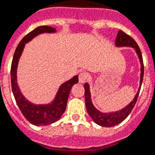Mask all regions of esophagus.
I'll list each match as a JSON object with an SVG mask.
<instances>
[{"mask_svg":"<svg viewBox=\"0 0 155 155\" xmlns=\"http://www.w3.org/2000/svg\"><path fill=\"white\" fill-rule=\"evenodd\" d=\"M86 79V73H84V72H81L80 74L79 75V82L80 83H85Z\"/></svg>","mask_w":155,"mask_h":155,"instance_id":"34e87169","label":"esophagus"}]
</instances>
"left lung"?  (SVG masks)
<instances>
[{
    "instance_id": "left-lung-1",
    "label": "left lung",
    "mask_w": 155,
    "mask_h": 155,
    "mask_svg": "<svg viewBox=\"0 0 155 155\" xmlns=\"http://www.w3.org/2000/svg\"><path fill=\"white\" fill-rule=\"evenodd\" d=\"M115 45L116 47H131L134 49L135 52L138 56L139 61H140V86H139L138 90H137L136 95H135L134 98L127 106H126V107L122 108L120 110L115 111V112L102 113L93 106V103H92L90 85L87 83H85V100H86V110H87L89 115L91 117L93 120L97 124L102 127H114L115 125L119 124L120 123L122 122L123 120H124L127 117V116L129 115L130 113L131 112L134 107L135 106V104H136L139 93H140V86H141L143 76V58H142L140 48L137 45L136 41L130 36H129L126 33L124 32L123 31L120 30L118 31L117 36V38H116Z\"/></svg>"
}]
</instances>
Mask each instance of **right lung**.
<instances>
[{
  "label": "right lung",
  "mask_w": 155,
  "mask_h": 155,
  "mask_svg": "<svg viewBox=\"0 0 155 155\" xmlns=\"http://www.w3.org/2000/svg\"><path fill=\"white\" fill-rule=\"evenodd\" d=\"M55 28L49 26H39L36 28L30 33L22 38L17 46L14 54L13 60L11 68V79H12V88L16 103L18 106L22 114L25 119L33 125L35 126H45L56 122L64 114L67 105L68 98L72 86L79 82L78 76H75L62 83L57 91L54 100L47 104H35L28 100L22 94L18 84L17 79V69L24 48L27 43L35 38L44 33H55Z\"/></svg>",
  "instance_id": "obj_1"
}]
</instances>
